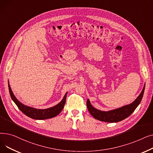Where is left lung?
Segmentation results:
<instances>
[{
    "label": "left lung",
    "mask_w": 153,
    "mask_h": 153,
    "mask_svg": "<svg viewBox=\"0 0 153 153\" xmlns=\"http://www.w3.org/2000/svg\"><path fill=\"white\" fill-rule=\"evenodd\" d=\"M144 89H145V84L144 85L141 92L134 102L129 104V105H126L117 109L107 111L97 110L95 108L91 105L90 100L89 99H87V107L88 108V110L90 112L91 115L94 118L99 120L102 122L117 123L122 121V120L129 117L134 111L136 107L139 105V104L140 103L143 98Z\"/></svg>",
    "instance_id": "obj_1"
}]
</instances>
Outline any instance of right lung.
Wrapping results in <instances>:
<instances>
[{"label": "right lung", "mask_w": 153, "mask_h": 153, "mask_svg": "<svg viewBox=\"0 0 153 153\" xmlns=\"http://www.w3.org/2000/svg\"><path fill=\"white\" fill-rule=\"evenodd\" d=\"M9 89L10 97L12 100L15 102V103L17 105L18 108L23 112V113L25 115L28 116L30 118H31L35 120H46L48 118H53L56 116H57L58 114H60V112L63 109L64 105L66 103V95L67 93L64 95L62 100L57 105L46 109H37L33 107H30L23 105L20 101L17 100V99L15 97L12 91L10 88V84L9 83Z\"/></svg>", "instance_id": "obj_1"}]
</instances>
